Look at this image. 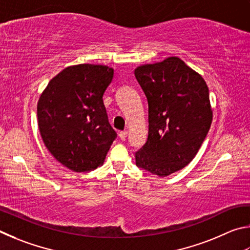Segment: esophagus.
I'll list each match as a JSON object with an SVG mask.
<instances>
[{
    "mask_svg": "<svg viewBox=\"0 0 250 250\" xmlns=\"http://www.w3.org/2000/svg\"><path fill=\"white\" fill-rule=\"evenodd\" d=\"M118 135H120V138L122 141H125L126 137H127V132H126V130H123V132H120Z\"/></svg>",
    "mask_w": 250,
    "mask_h": 250,
    "instance_id": "34e87169",
    "label": "esophagus"
}]
</instances>
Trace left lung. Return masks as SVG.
Instances as JSON below:
<instances>
[{
  "label": "left lung",
  "instance_id": "8db88e82",
  "mask_svg": "<svg viewBox=\"0 0 250 250\" xmlns=\"http://www.w3.org/2000/svg\"><path fill=\"white\" fill-rule=\"evenodd\" d=\"M148 101V138L136 166L167 177L189 165L209 130L213 111L207 82L178 57L135 69Z\"/></svg>",
  "mask_w": 250,
  "mask_h": 250
}]
</instances>
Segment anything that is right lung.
I'll return each mask as SVG.
<instances>
[{"label":"right lung","mask_w":250,"mask_h":250,"mask_svg":"<svg viewBox=\"0 0 250 250\" xmlns=\"http://www.w3.org/2000/svg\"><path fill=\"white\" fill-rule=\"evenodd\" d=\"M114 77L107 65H70L48 83L37 103L42 142L64 167L76 172L103 165L116 137L103 94Z\"/></svg>","instance_id":"add662e5"}]
</instances>
